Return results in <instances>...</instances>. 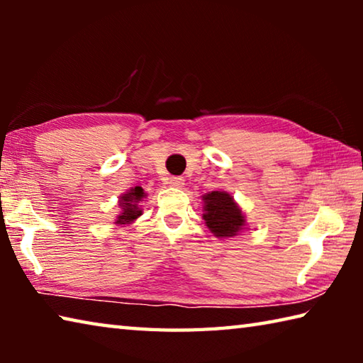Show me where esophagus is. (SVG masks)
<instances>
[{
    "instance_id": "obj_1",
    "label": "esophagus",
    "mask_w": 363,
    "mask_h": 363,
    "mask_svg": "<svg viewBox=\"0 0 363 363\" xmlns=\"http://www.w3.org/2000/svg\"><path fill=\"white\" fill-rule=\"evenodd\" d=\"M168 182H169V186H173V187H182L184 186V179L181 176H171L169 179H168Z\"/></svg>"
}]
</instances>
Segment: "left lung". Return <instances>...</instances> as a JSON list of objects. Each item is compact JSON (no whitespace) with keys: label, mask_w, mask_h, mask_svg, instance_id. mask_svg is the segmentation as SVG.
I'll return each instance as SVG.
<instances>
[{"label":"left lung","mask_w":363,"mask_h":363,"mask_svg":"<svg viewBox=\"0 0 363 363\" xmlns=\"http://www.w3.org/2000/svg\"><path fill=\"white\" fill-rule=\"evenodd\" d=\"M205 200V214L203 219L210 230L216 237H232L245 224L242 210L237 206L232 196L225 192L214 190L211 194L203 196Z\"/></svg>","instance_id":"obj_1"}]
</instances>
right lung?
<instances>
[{"mask_svg": "<svg viewBox=\"0 0 363 363\" xmlns=\"http://www.w3.org/2000/svg\"><path fill=\"white\" fill-rule=\"evenodd\" d=\"M143 196H144L143 187H134L130 190V192L123 195L120 200V206H121L123 213L118 216V220H116V223L130 224L134 219L139 218L140 214H143V211L138 208V203L143 200Z\"/></svg>", "mask_w": 363, "mask_h": 363, "instance_id": "1", "label": "right lung"}]
</instances>
